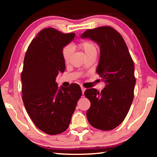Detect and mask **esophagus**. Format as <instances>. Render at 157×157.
Instances as JSON below:
<instances>
[{"instance_id":"1","label":"esophagus","mask_w":157,"mask_h":157,"mask_svg":"<svg viewBox=\"0 0 157 157\" xmlns=\"http://www.w3.org/2000/svg\"><path fill=\"white\" fill-rule=\"evenodd\" d=\"M81 89H82V94H84V91H85V90H86V89H85L84 87H83V86H81Z\"/></svg>"}]
</instances>
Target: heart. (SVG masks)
Returning a JSON list of instances; mask_svg holds the SVG:
<instances>
[{"instance_id":"b5f03b06","label":"heart","mask_w":157,"mask_h":157,"mask_svg":"<svg viewBox=\"0 0 157 157\" xmlns=\"http://www.w3.org/2000/svg\"><path fill=\"white\" fill-rule=\"evenodd\" d=\"M79 47L84 50L85 55H89L93 52H97V49L95 44L89 41H82L79 44ZM73 52V48L71 46H66L62 49V57L66 62H68L70 59Z\"/></svg>"}]
</instances>
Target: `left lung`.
<instances>
[{
	"label": "left lung",
	"instance_id": "left-lung-1",
	"mask_svg": "<svg viewBox=\"0 0 157 157\" xmlns=\"http://www.w3.org/2000/svg\"><path fill=\"white\" fill-rule=\"evenodd\" d=\"M81 38L90 39L100 46L96 72L105 83L100 93L95 89L85 91L91 102L87 119L95 128L111 130L124 121L134 99V62L123 37L109 26L85 31Z\"/></svg>",
	"mask_w": 157,
	"mask_h": 157
}]
</instances>
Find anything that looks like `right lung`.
Masks as SVG:
<instances>
[{"instance_id":"add662e5","label":"right lung","mask_w":157,"mask_h":157,"mask_svg":"<svg viewBox=\"0 0 157 157\" xmlns=\"http://www.w3.org/2000/svg\"><path fill=\"white\" fill-rule=\"evenodd\" d=\"M75 36L52 28L43 29L25 53L21 73L23 104L34 124L50 135L68 128L82 95L78 84L59 88L55 82L58 74L65 71L63 48Z\"/></svg>"}]
</instances>
